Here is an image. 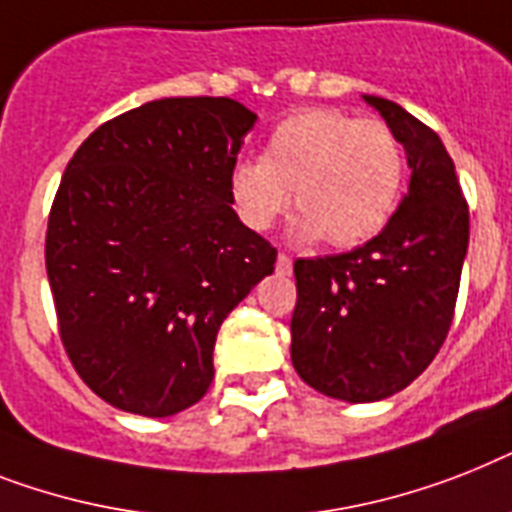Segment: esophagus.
<instances>
[{
    "label": "esophagus",
    "instance_id": "obj_1",
    "mask_svg": "<svg viewBox=\"0 0 512 512\" xmlns=\"http://www.w3.org/2000/svg\"><path fill=\"white\" fill-rule=\"evenodd\" d=\"M292 265H294V260L289 255L276 257V270L281 273V276H289V273H292Z\"/></svg>",
    "mask_w": 512,
    "mask_h": 512
}]
</instances>
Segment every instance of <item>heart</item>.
<instances>
[{"label": "heart", "mask_w": 512, "mask_h": 512, "mask_svg": "<svg viewBox=\"0 0 512 512\" xmlns=\"http://www.w3.org/2000/svg\"><path fill=\"white\" fill-rule=\"evenodd\" d=\"M405 184V152L381 120H357L336 107H307L278 123L263 157L234 162L228 191L252 231H268L294 202L297 242L326 236L357 247L384 231Z\"/></svg>", "instance_id": "b5f03b06"}]
</instances>
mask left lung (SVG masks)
I'll list each match as a JSON object with an SVG mask.
<instances>
[{"mask_svg": "<svg viewBox=\"0 0 512 512\" xmlns=\"http://www.w3.org/2000/svg\"><path fill=\"white\" fill-rule=\"evenodd\" d=\"M363 99L405 147L407 194L363 247L294 263V371L344 402L386 400L429 368L450 331L468 252V202L442 139L397 102Z\"/></svg>", "mask_w": 512, "mask_h": 512, "instance_id": "1", "label": "left lung"}]
</instances>
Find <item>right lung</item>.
<instances>
[{
    "label": "right lung",
    "instance_id": "add662e5",
    "mask_svg": "<svg viewBox=\"0 0 512 512\" xmlns=\"http://www.w3.org/2000/svg\"><path fill=\"white\" fill-rule=\"evenodd\" d=\"M257 115L168 97L107 120L65 168L47 226L60 339L91 392L168 418L205 397L220 323L276 247L234 213L228 173Z\"/></svg>",
    "mask_w": 512,
    "mask_h": 512
}]
</instances>
